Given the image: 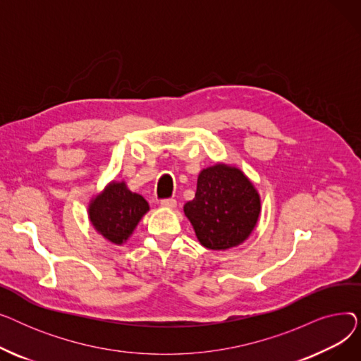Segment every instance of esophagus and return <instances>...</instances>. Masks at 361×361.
Returning <instances> with one entry per match:
<instances>
[{
	"instance_id": "1",
	"label": "esophagus",
	"mask_w": 361,
	"mask_h": 361,
	"mask_svg": "<svg viewBox=\"0 0 361 361\" xmlns=\"http://www.w3.org/2000/svg\"><path fill=\"white\" fill-rule=\"evenodd\" d=\"M161 206L166 207V209H174V207L177 206V202H176V199H164V200H161Z\"/></svg>"
}]
</instances>
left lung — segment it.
Segmentation results:
<instances>
[{
  "mask_svg": "<svg viewBox=\"0 0 361 361\" xmlns=\"http://www.w3.org/2000/svg\"><path fill=\"white\" fill-rule=\"evenodd\" d=\"M183 211L202 245L228 250L255 231L262 200L252 180L238 166L216 162L200 171L195 199L187 202Z\"/></svg>",
  "mask_w": 361,
  "mask_h": 361,
  "instance_id": "1",
  "label": "left lung"
}]
</instances>
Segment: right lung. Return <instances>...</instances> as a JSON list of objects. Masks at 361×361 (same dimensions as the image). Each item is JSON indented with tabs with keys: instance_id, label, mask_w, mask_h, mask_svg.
Returning a JSON list of instances; mask_svg holds the SVG:
<instances>
[{
	"instance_id": "add662e5",
	"label": "right lung",
	"mask_w": 361,
	"mask_h": 361,
	"mask_svg": "<svg viewBox=\"0 0 361 361\" xmlns=\"http://www.w3.org/2000/svg\"><path fill=\"white\" fill-rule=\"evenodd\" d=\"M147 212L149 203L131 192L124 180L109 181L87 203V218L94 231L114 245L126 244Z\"/></svg>"
}]
</instances>
